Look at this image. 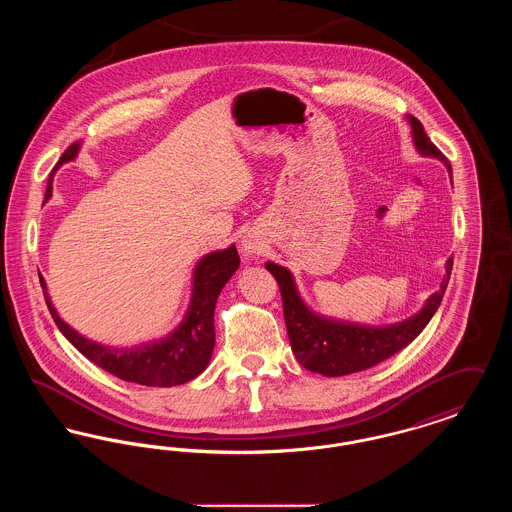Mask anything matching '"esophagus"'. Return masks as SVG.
Returning <instances> with one entry per match:
<instances>
[{
	"label": "esophagus",
	"mask_w": 512,
	"mask_h": 512,
	"mask_svg": "<svg viewBox=\"0 0 512 512\" xmlns=\"http://www.w3.org/2000/svg\"><path fill=\"white\" fill-rule=\"evenodd\" d=\"M255 249H257V245L253 244V242H244V253H247V255L255 253Z\"/></svg>",
	"instance_id": "obj_1"
}]
</instances>
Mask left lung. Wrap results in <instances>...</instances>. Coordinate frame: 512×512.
<instances>
[{
	"label": "left lung",
	"instance_id": "1",
	"mask_svg": "<svg viewBox=\"0 0 512 512\" xmlns=\"http://www.w3.org/2000/svg\"><path fill=\"white\" fill-rule=\"evenodd\" d=\"M407 121L411 122L413 128L416 151L424 157L438 159L451 174L447 157L432 144L420 121L414 119L413 115H409ZM265 267L280 286L284 320L295 359L307 370L318 372L322 376H345L390 359L391 355L407 347L426 328L443 299L451 276L453 259H447L441 286L438 292L428 297L424 307L413 317L390 326H365L317 315L301 299L292 272L288 268L274 263H267Z\"/></svg>",
	"mask_w": 512,
	"mask_h": 512
}]
</instances>
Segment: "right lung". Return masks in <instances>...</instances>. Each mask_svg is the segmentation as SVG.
Here are the masks:
<instances>
[{"label":"right lung","instance_id":"1","mask_svg":"<svg viewBox=\"0 0 512 512\" xmlns=\"http://www.w3.org/2000/svg\"><path fill=\"white\" fill-rule=\"evenodd\" d=\"M78 149L80 142L69 147L61 155L57 167L73 161ZM51 182L53 176H49L46 201L51 197ZM238 267L240 255L236 245L201 257L194 268L192 299L178 328H174L171 334L161 340L147 341L132 347H109L78 334L57 315L49 299L46 280L40 272L38 274L49 313L57 328L86 359L124 382L153 388H171L194 380L209 365L215 347V305L224 284L232 278Z\"/></svg>","mask_w":512,"mask_h":512}]
</instances>
